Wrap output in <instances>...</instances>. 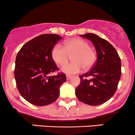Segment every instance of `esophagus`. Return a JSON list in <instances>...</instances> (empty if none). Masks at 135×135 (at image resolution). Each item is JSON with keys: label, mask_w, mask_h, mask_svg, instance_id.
I'll use <instances>...</instances> for the list:
<instances>
[{"label": "esophagus", "mask_w": 135, "mask_h": 135, "mask_svg": "<svg viewBox=\"0 0 135 135\" xmlns=\"http://www.w3.org/2000/svg\"><path fill=\"white\" fill-rule=\"evenodd\" d=\"M71 77H72V76H70V75H66V80H70V79L71 78Z\"/></svg>", "instance_id": "esophagus-1"}]
</instances>
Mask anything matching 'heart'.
<instances>
[{"label":"heart","instance_id":"heart-1","mask_svg":"<svg viewBox=\"0 0 135 135\" xmlns=\"http://www.w3.org/2000/svg\"><path fill=\"white\" fill-rule=\"evenodd\" d=\"M69 55H73L72 60L74 61L61 67V71L68 74L80 73L84 68L91 69L97 61L95 50L89 47L88 42L81 38L66 40L64 43V47L59 44H55L51 50L53 59L60 65L67 62Z\"/></svg>","mask_w":135,"mask_h":135}]
</instances>
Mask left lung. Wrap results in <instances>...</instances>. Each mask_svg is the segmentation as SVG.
Here are the masks:
<instances>
[{"label": "left lung", "instance_id": "left-lung-1", "mask_svg": "<svg viewBox=\"0 0 135 135\" xmlns=\"http://www.w3.org/2000/svg\"><path fill=\"white\" fill-rule=\"evenodd\" d=\"M93 43L97 61L88 73L80 75L76 96L80 101L91 106L100 105L112 97L120 80L121 59L112 45L95 34L80 35Z\"/></svg>", "mask_w": 135, "mask_h": 135}]
</instances>
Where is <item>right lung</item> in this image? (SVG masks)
Returning <instances> with one entry per match:
<instances>
[{"instance_id": "1", "label": "right lung", "mask_w": 135, "mask_h": 135, "mask_svg": "<svg viewBox=\"0 0 135 135\" xmlns=\"http://www.w3.org/2000/svg\"><path fill=\"white\" fill-rule=\"evenodd\" d=\"M61 38L55 34L40 35L23 45L16 57L14 76L17 89L34 105L46 106L55 102L59 97L60 86L66 81L62 73L50 76L59 70L51 50Z\"/></svg>"}]
</instances>
